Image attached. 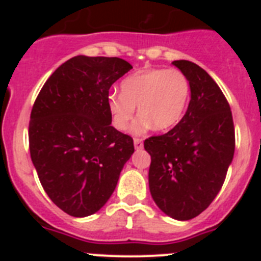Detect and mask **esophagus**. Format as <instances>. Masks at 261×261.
Returning a JSON list of instances; mask_svg holds the SVG:
<instances>
[{"instance_id": "esophagus-1", "label": "esophagus", "mask_w": 261, "mask_h": 261, "mask_svg": "<svg viewBox=\"0 0 261 261\" xmlns=\"http://www.w3.org/2000/svg\"><path fill=\"white\" fill-rule=\"evenodd\" d=\"M133 142H135V147H136V149H137V150L142 149V146H144L141 138H135V140H133Z\"/></svg>"}]
</instances>
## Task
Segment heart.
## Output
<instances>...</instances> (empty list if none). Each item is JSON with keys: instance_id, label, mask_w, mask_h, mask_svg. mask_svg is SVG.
Wrapping results in <instances>:
<instances>
[{"instance_id": "heart-1", "label": "heart", "mask_w": 261, "mask_h": 261, "mask_svg": "<svg viewBox=\"0 0 261 261\" xmlns=\"http://www.w3.org/2000/svg\"><path fill=\"white\" fill-rule=\"evenodd\" d=\"M120 91L107 98L112 124L119 130L128 128L137 106L140 116L132 132L141 135L151 125L155 130H167L180 121L190 100L191 85L179 69L154 68L126 77Z\"/></svg>"}]
</instances>
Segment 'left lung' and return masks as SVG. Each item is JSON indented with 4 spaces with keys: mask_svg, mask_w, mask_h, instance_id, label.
Returning a JSON list of instances; mask_svg holds the SVG:
<instances>
[{
    "mask_svg": "<svg viewBox=\"0 0 261 261\" xmlns=\"http://www.w3.org/2000/svg\"><path fill=\"white\" fill-rule=\"evenodd\" d=\"M191 85L183 119L167 133L145 140L151 156L149 188L158 208L188 221L208 208L225 181L235 150L230 106L213 78L195 62H172Z\"/></svg>",
    "mask_w": 261,
    "mask_h": 261,
    "instance_id": "left-lung-1",
    "label": "left lung"
}]
</instances>
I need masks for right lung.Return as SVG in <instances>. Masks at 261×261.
<instances>
[{"label":"right lung","mask_w":261,"mask_h":261,"mask_svg":"<svg viewBox=\"0 0 261 261\" xmlns=\"http://www.w3.org/2000/svg\"><path fill=\"white\" fill-rule=\"evenodd\" d=\"M132 65L119 57L75 56L53 71L31 111L30 154L41 186L73 217L96 213L135 153L130 136L111 126V86Z\"/></svg>","instance_id":"obj_1"}]
</instances>
